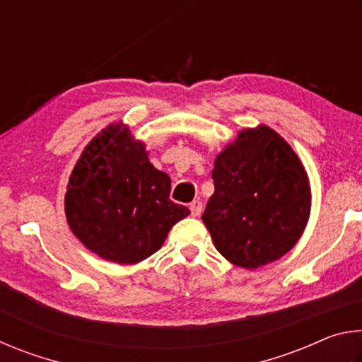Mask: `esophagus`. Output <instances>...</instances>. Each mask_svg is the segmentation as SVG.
<instances>
[{
	"instance_id": "34e87169",
	"label": "esophagus",
	"mask_w": 362,
	"mask_h": 362,
	"mask_svg": "<svg viewBox=\"0 0 362 362\" xmlns=\"http://www.w3.org/2000/svg\"><path fill=\"white\" fill-rule=\"evenodd\" d=\"M189 211H192V216L193 217H198L199 214H201V211H203V203H201L199 199L193 201V203L189 204Z\"/></svg>"
}]
</instances>
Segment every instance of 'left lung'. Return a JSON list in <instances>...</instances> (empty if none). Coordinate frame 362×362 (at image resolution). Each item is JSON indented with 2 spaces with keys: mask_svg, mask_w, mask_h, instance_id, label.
Instances as JSON below:
<instances>
[{
  "mask_svg": "<svg viewBox=\"0 0 362 362\" xmlns=\"http://www.w3.org/2000/svg\"><path fill=\"white\" fill-rule=\"evenodd\" d=\"M216 192L203 222L216 249L243 268H259L296 246L308 222L310 183L296 153L273 129L240 132L217 156Z\"/></svg>",
  "mask_w": 362,
  "mask_h": 362,
  "instance_id": "1",
  "label": "left lung"
}]
</instances>
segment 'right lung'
Returning a JSON list of instances; mask_svg holds the SVG:
<instances>
[{
	"label": "right lung",
	"instance_id": "add662e5",
	"mask_svg": "<svg viewBox=\"0 0 362 362\" xmlns=\"http://www.w3.org/2000/svg\"><path fill=\"white\" fill-rule=\"evenodd\" d=\"M169 194V175L148 161L145 145L127 127L112 124L90 140L73 169L66 222L102 259L129 265L155 254L189 214Z\"/></svg>",
	"mask_w": 362,
	"mask_h": 362
}]
</instances>
